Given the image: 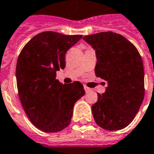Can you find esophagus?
Segmentation results:
<instances>
[{"instance_id": "esophagus-1", "label": "esophagus", "mask_w": 154, "mask_h": 154, "mask_svg": "<svg viewBox=\"0 0 154 154\" xmlns=\"http://www.w3.org/2000/svg\"><path fill=\"white\" fill-rule=\"evenodd\" d=\"M84 90H85V92H89V91H90V89L89 87H87V86H84Z\"/></svg>"}]
</instances>
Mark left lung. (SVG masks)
I'll return each instance as SVG.
<instances>
[{
  "mask_svg": "<svg viewBox=\"0 0 154 154\" xmlns=\"http://www.w3.org/2000/svg\"><path fill=\"white\" fill-rule=\"evenodd\" d=\"M83 39L95 50V74L108 83L92 106L96 124L116 131L134 119L145 96V73L137 48L123 35L106 31L85 35Z\"/></svg>",
  "mask_w": 154,
  "mask_h": 154,
  "instance_id": "obj_1",
  "label": "left lung"
}]
</instances>
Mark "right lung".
I'll return each instance as SVG.
<instances>
[{
  "instance_id": "add662e5",
  "label": "right lung",
  "mask_w": 154,
  "mask_h": 154,
  "mask_svg": "<svg viewBox=\"0 0 154 154\" xmlns=\"http://www.w3.org/2000/svg\"><path fill=\"white\" fill-rule=\"evenodd\" d=\"M82 38L44 31L20 52L16 66L18 96L30 122L45 132H57L71 122L73 105L85 94L79 82L62 84L56 71L65 67V54Z\"/></svg>"
}]
</instances>
